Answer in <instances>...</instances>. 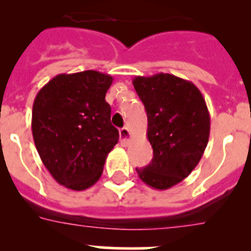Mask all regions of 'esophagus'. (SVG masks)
<instances>
[{
    "label": "esophagus",
    "instance_id": "34e87169",
    "mask_svg": "<svg viewBox=\"0 0 251 251\" xmlns=\"http://www.w3.org/2000/svg\"><path fill=\"white\" fill-rule=\"evenodd\" d=\"M119 136H121V143L123 146H126L130 138L129 129L127 127H123L122 129H119Z\"/></svg>",
    "mask_w": 251,
    "mask_h": 251
}]
</instances>
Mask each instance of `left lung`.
Wrapping results in <instances>:
<instances>
[{"instance_id":"8db88e82","label":"left lung","mask_w":251,"mask_h":251,"mask_svg":"<svg viewBox=\"0 0 251 251\" xmlns=\"http://www.w3.org/2000/svg\"><path fill=\"white\" fill-rule=\"evenodd\" d=\"M133 86L147 112L150 165L136 168L139 178L156 190L181 182L200 162L210 136L205 99L191 81L172 74L136 76Z\"/></svg>"}]
</instances>
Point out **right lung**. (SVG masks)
Listing matches in <instances>:
<instances>
[{"label":"right lung","instance_id":"add662e5","mask_svg":"<svg viewBox=\"0 0 251 251\" xmlns=\"http://www.w3.org/2000/svg\"><path fill=\"white\" fill-rule=\"evenodd\" d=\"M108 74H59L44 85L32 106V136L40 158L60 185L83 191L101 176L119 132L110 123Z\"/></svg>","mask_w":251,"mask_h":251}]
</instances>
